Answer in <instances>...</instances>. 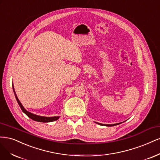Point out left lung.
<instances>
[{"mask_svg": "<svg viewBox=\"0 0 160 160\" xmlns=\"http://www.w3.org/2000/svg\"><path fill=\"white\" fill-rule=\"evenodd\" d=\"M98 123V124L102 125V126H116V125L119 124V123H115V124H102V123Z\"/></svg>", "mask_w": 160, "mask_h": 160, "instance_id": "8db88e82", "label": "left lung"}]
</instances>
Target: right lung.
Masks as SVG:
<instances>
[{
  "instance_id": "add662e5",
  "label": "right lung",
  "mask_w": 160,
  "mask_h": 160,
  "mask_svg": "<svg viewBox=\"0 0 160 160\" xmlns=\"http://www.w3.org/2000/svg\"><path fill=\"white\" fill-rule=\"evenodd\" d=\"M12 88H13V91H14V93L15 95V97H16V99L17 100V102L18 105L20 106V108H21V110H22V112L24 113V114L27 115V116H28L30 118H31L32 120H34V121H37V122H53L55 120H57L58 118H60L59 116H56V117H44V116H37V115H35L32 114V113H30L28 111L24 109V108L23 107V106L21 104V103L19 101V100L18 99V98L16 95V92L14 91V86L12 84Z\"/></svg>"
}]
</instances>
